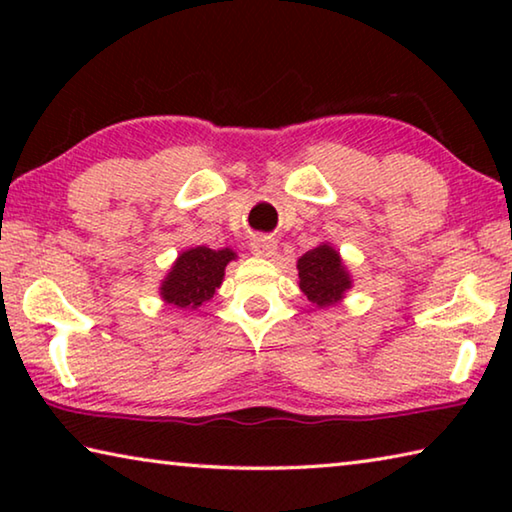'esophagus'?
<instances>
[{
  "instance_id": "1",
  "label": "esophagus",
  "mask_w": 512,
  "mask_h": 512,
  "mask_svg": "<svg viewBox=\"0 0 512 512\" xmlns=\"http://www.w3.org/2000/svg\"><path fill=\"white\" fill-rule=\"evenodd\" d=\"M250 250H253L255 257H262V259H268L275 255L277 250V244L271 239V237H255L253 241H250Z\"/></svg>"
}]
</instances>
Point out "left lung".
<instances>
[{"label":"left lung","mask_w":512,"mask_h":512,"mask_svg":"<svg viewBox=\"0 0 512 512\" xmlns=\"http://www.w3.org/2000/svg\"><path fill=\"white\" fill-rule=\"evenodd\" d=\"M298 287L311 305L327 309L339 305L352 289V275L343 257L329 241L307 250L298 259Z\"/></svg>","instance_id":"1"}]
</instances>
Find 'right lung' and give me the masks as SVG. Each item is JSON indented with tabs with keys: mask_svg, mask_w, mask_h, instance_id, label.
I'll return each instance as SVG.
<instances>
[{
	"mask_svg": "<svg viewBox=\"0 0 512 512\" xmlns=\"http://www.w3.org/2000/svg\"><path fill=\"white\" fill-rule=\"evenodd\" d=\"M232 259H237L232 248L212 250L207 246H194L183 250L160 282L162 302L185 311V314L196 311L221 287L225 266Z\"/></svg>",
	"mask_w": 512,
	"mask_h": 512,
	"instance_id": "right-lung-1",
	"label": "right lung"
}]
</instances>
